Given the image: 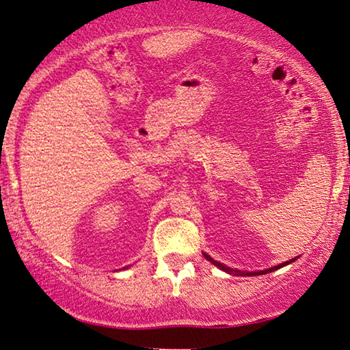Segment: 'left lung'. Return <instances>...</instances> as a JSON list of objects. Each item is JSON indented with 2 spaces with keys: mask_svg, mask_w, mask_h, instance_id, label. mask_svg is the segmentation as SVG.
Returning <instances> with one entry per match:
<instances>
[{
  "mask_svg": "<svg viewBox=\"0 0 350 350\" xmlns=\"http://www.w3.org/2000/svg\"><path fill=\"white\" fill-rule=\"evenodd\" d=\"M204 256H205V260H208L210 262H212V265H215V266H217V267H219V269L224 271V272H228V274H232V275H242V277H245V275L252 277V275H262V274H267V272H272V271H275V269H280V267H284V266H286V265H290V262H293V261L296 260V258H293V260H290V261H285V262H280L279 266L269 267V269H265V271L247 272V271H239V269H232V267H228L226 265H223V262H218V261H215L212 256H208V255H207V253H204Z\"/></svg>",
  "mask_w": 350,
  "mask_h": 350,
  "instance_id": "left-lung-1",
  "label": "left lung"
}]
</instances>
